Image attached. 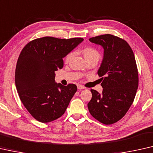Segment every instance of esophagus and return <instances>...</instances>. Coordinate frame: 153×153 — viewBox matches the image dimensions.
<instances>
[{"mask_svg":"<svg viewBox=\"0 0 153 153\" xmlns=\"http://www.w3.org/2000/svg\"><path fill=\"white\" fill-rule=\"evenodd\" d=\"M77 88H78V89H79V90H81V89H84V88H85V87H84V86H82V85L78 84V85H77Z\"/></svg>","mask_w":153,"mask_h":153,"instance_id":"34e87169","label":"esophagus"}]
</instances>
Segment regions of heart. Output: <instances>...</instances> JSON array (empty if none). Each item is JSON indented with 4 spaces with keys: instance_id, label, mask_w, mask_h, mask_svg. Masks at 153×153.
<instances>
[{
    "instance_id": "obj_1",
    "label": "heart",
    "mask_w": 153,
    "mask_h": 153,
    "mask_svg": "<svg viewBox=\"0 0 153 153\" xmlns=\"http://www.w3.org/2000/svg\"><path fill=\"white\" fill-rule=\"evenodd\" d=\"M82 52H83L84 58H85L86 59L91 58V57H93V56L100 57L99 52L93 47H86V48H85V49H83ZM72 56H73L72 52L71 53H69V54H68L65 58L66 62H68V61H69L71 59V58Z\"/></svg>"
}]
</instances>
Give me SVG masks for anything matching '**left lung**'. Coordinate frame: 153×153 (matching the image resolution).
<instances>
[{"mask_svg": "<svg viewBox=\"0 0 153 153\" xmlns=\"http://www.w3.org/2000/svg\"><path fill=\"white\" fill-rule=\"evenodd\" d=\"M89 41L102 45L104 52L97 72L103 91L100 95L91 90L88 108L95 119L110 125L126 115L135 99L139 84L135 56L126 40L111 34L91 38Z\"/></svg>", "mask_w": 153, "mask_h": 153, "instance_id": "8db88e82", "label": "left lung"}]
</instances>
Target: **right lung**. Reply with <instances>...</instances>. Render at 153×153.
<instances>
[{"mask_svg":"<svg viewBox=\"0 0 153 153\" xmlns=\"http://www.w3.org/2000/svg\"><path fill=\"white\" fill-rule=\"evenodd\" d=\"M84 40L46 36L33 40L18 57L15 82L18 95L28 112L38 122L60 117L77 91V86L55 82V71L63 67V58Z\"/></svg>","mask_w":153,"mask_h":153,"instance_id":"obj_1","label":"right lung"}]
</instances>
